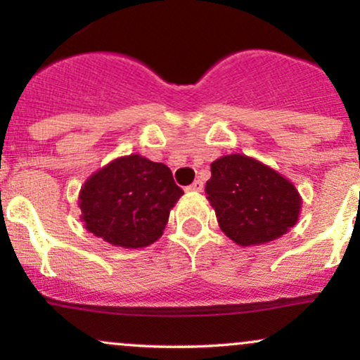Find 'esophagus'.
Instances as JSON below:
<instances>
[{
    "label": "esophagus",
    "instance_id": "obj_1",
    "mask_svg": "<svg viewBox=\"0 0 360 360\" xmlns=\"http://www.w3.org/2000/svg\"><path fill=\"white\" fill-rule=\"evenodd\" d=\"M188 191H194V193H200V191H203V183H201L200 179H196L194 181V183L191 184V186H188Z\"/></svg>",
    "mask_w": 360,
    "mask_h": 360
}]
</instances>
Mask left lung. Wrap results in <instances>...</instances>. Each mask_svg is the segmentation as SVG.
<instances>
[{"mask_svg":"<svg viewBox=\"0 0 360 360\" xmlns=\"http://www.w3.org/2000/svg\"><path fill=\"white\" fill-rule=\"evenodd\" d=\"M205 191L223 233L242 247L276 240L298 221L301 196L295 184L243 154L214 160Z\"/></svg>","mask_w":360,"mask_h":360,"instance_id":"1","label":"left lung"}]
</instances>
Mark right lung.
<instances>
[{"mask_svg":"<svg viewBox=\"0 0 360 360\" xmlns=\"http://www.w3.org/2000/svg\"><path fill=\"white\" fill-rule=\"evenodd\" d=\"M183 194L166 164L139 154L120 157L81 188V220L88 232L111 245L140 249L160 238Z\"/></svg>","mask_w":360,"mask_h":360,"instance_id":"add662e5","label":"right lung"}]
</instances>
